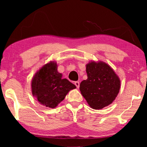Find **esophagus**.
<instances>
[{
  "mask_svg": "<svg viewBox=\"0 0 147 147\" xmlns=\"http://www.w3.org/2000/svg\"><path fill=\"white\" fill-rule=\"evenodd\" d=\"M74 84H75L76 87H77V88H79V87H80V82H78V81L75 82H74Z\"/></svg>",
  "mask_w": 147,
  "mask_h": 147,
  "instance_id": "34e87169",
  "label": "esophagus"
}]
</instances>
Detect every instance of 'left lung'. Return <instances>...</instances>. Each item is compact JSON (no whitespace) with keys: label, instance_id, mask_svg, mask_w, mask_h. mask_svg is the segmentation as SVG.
I'll use <instances>...</instances> for the list:
<instances>
[{"label":"left lung","instance_id":"left-lung-1","mask_svg":"<svg viewBox=\"0 0 147 147\" xmlns=\"http://www.w3.org/2000/svg\"><path fill=\"white\" fill-rule=\"evenodd\" d=\"M88 79L80 86L81 94L90 106L102 109L112 103L119 92L120 81L108 64L90 62L86 65Z\"/></svg>","mask_w":147,"mask_h":147}]
</instances>
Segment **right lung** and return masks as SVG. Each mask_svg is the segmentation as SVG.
<instances>
[{"label":"right lung","mask_w":147,"mask_h":147,"mask_svg":"<svg viewBox=\"0 0 147 147\" xmlns=\"http://www.w3.org/2000/svg\"><path fill=\"white\" fill-rule=\"evenodd\" d=\"M56 63L50 62L37 72L32 80V94L37 100L47 107L54 108L64 100L69 90L76 86L57 70Z\"/></svg>","instance_id":"1"}]
</instances>
